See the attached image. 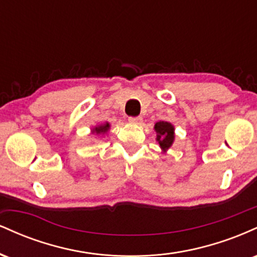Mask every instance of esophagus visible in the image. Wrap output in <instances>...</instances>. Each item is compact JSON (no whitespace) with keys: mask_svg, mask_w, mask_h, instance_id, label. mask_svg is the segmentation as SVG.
Listing matches in <instances>:
<instances>
[{"mask_svg":"<svg viewBox=\"0 0 257 257\" xmlns=\"http://www.w3.org/2000/svg\"><path fill=\"white\" fill-rule=\"evenodd\" d=\"M129 122L133 123V124H141L143 123V118L141 117H129Z\"/></svg>","mask_w":257,"mask_h":257,"instance_id":"obj_1","label":"esophagus"}]
</instances>
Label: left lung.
Instances as JSON below:
<instances>
[{"label":"left lung","mask_w":257,"mask_h":257,"mask_svg":"<svg viewBox=\"0 0 257 257\" xmlns=\"http://www.w3.org/2000/svg\"><path fill=\"white\" fill-rule=\"evenodd\" d=\"M155 132L157 134L156 140L158 141L159 147L163 153H166L172 147L174 140H175V128L172 123L166 122V120H159L155 124Z\"/></svg>","instance_id":"8db88e82"}]
</instances>
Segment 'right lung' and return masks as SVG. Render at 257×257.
<instances>
[{"label":"right lung","instance_id":"obj_1","mask_svg":"<svg viewBox=\"0 0 257 257\" xmlns=\"http://www.w3.org/2000/svg\"><path fill=\"white\" fill-rule=\"evenodd\" d=\"M110 123L108 122H105L104 124H99L96 126H94L93 129H91V134H95V135H106L110 131Z\"/></svg>","mask_w":257,"mask_h":257}]
</instances>
